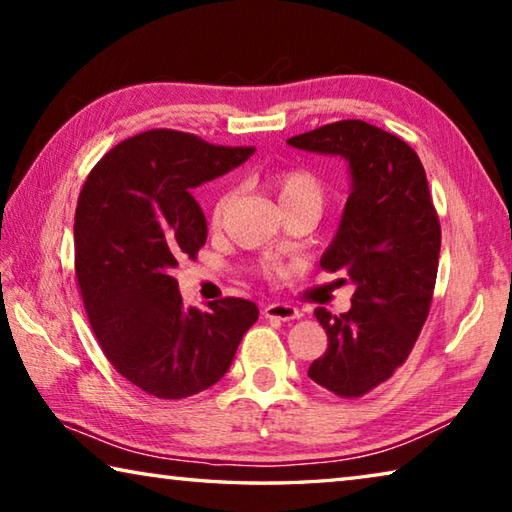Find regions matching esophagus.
<instances>
[{
	"instance_id": "obj_1",
	"label": "esophagus",
	"mask_w": 512,
	"mask_h": 512,
	"mask_svg": "<svg viewBox=\"0 0 512 512\" xmlns=\"http://www.w3.org/2000/svg\"><path fill=\"white\" fill-rule=\"evenodd\" d=\"M266 318H277V320H296L300 318V311L293 305H284V302H273L264 309Z\"/></svg>"
}]
</instances>
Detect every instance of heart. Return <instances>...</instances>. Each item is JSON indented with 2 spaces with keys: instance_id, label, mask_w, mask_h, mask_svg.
<instances>
[{
  "instance_id": "1",
  "label": "heart",
  "mask_w": 512,
  "mask_h": 512,
  "mask_svg": "<svg viewBox=\"0 0 512 512\" xmlns=\"http://www.w3.org/2000/svg\"><path fill=\"white\" fill-rule=\"evenodd\" d=\"M273 187L280 198L282 207L296 205V203H314L323 207L325 201V183L320 180L314 171L309 169H287L273 176ZM225 201L216 207V221L221 219V212Z\"/></svg>"
}]
</instances>
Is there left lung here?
Listing matches in <instances>:
<instances>
[{"instance_id": "8db88e82", "label": "left lung", "mask_w": 512, "mask_h": 512, "mask_svg": "<svg viewBox=\"0 0 512 512\" xmlns=\"http://www.w3.org/2000/svg\"><path fill=\"white\" fill-rule=\"evenodd\" d=\"M287 142L341 155L350 167L348 203L320 266L345 271L357 289L345 314L314 311L327 350L311 363L309 377L334 395L361 397L402 366L429 316L440 223L427 173L409 144L361 119L334 121Z\"/></svg>"}]
</instances>
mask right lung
<instances>
[{
  "instance_id": "obj_1",
  "label": "right lung",
  "mask_w": 512,
  "mask_h": 512,
  "mask_svg": "<svg viewBox=\"0 0 512 512\" xmlns=\"http://www.w3.org/2000/svg\"><path fill=\"white\" fill-rule=\"evenodd\" d=\"M253 153L160 128L117 144L81 189L74 257L85 311L115 370L153 397L183 400L214 386L259 316L244 298L185 307L171 275L207 239L194 189Z\"/></svg>"
}]
</instances>
